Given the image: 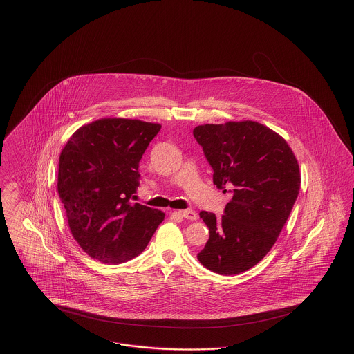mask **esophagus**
Segmentation results:
<instances>
[{
	"label": "esophagus",
	"mask_w": 354,
	"mask_h": 354,
	"mask_svg": "<svg viewBox=\"0 0 354 354\" xmlns=\"http://www.w3.org/2000/svg\"><path fill=\"white\" fill-rule=\"evenodd\" d=\"M178 215H180L182 218L188 220H196L198 215L194 209H185V211H178Z\"/></svg>",
	"instance_id": "esophagus-1"
}]
</instances>
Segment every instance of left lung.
Wrapping results in <instances>:
<instances>
[{"mask_svg":"<svg viewBox=\"0 0 354 354\" xmlns=\"http://www.w3.org/2000/svg\"><path fill=\"white\" fill-rule=\"evenodd\" d=\"M194 136L214 169V185L232 194L221 218L199 214L209 239L198 260L219 274L241 273L280 235L299 195V163L280 135L252 120L203 124Z\"/></svg>","mask_w":354,"mask_h":354,"instance_id":"1","label":"left lung"}]
</instances>
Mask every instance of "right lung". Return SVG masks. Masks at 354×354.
Returning a JSON list of instances; mask_svg holds the SVG:
<instances>
[{
  "label": "right lung",
  "mask_w": 354,
  "mask_h": 354,
  "mask_svg": "<svg viewBox=\"0 0 354 354\" xmlns=\"http://www.w3.org/2000/svg\"><path fill=\"white\" fill-rule=\"evenodd\" d=\"M160 124L106 118L78 129L59 155L58 194L73 237L90 257L120 264L145 251L162 211L131 203L142 155Z\"/></svg>",
  "instance_id": "right-lung-1"
}]
</instances>
